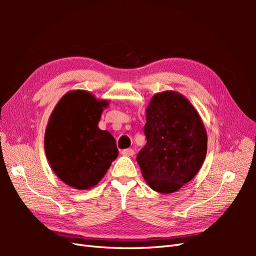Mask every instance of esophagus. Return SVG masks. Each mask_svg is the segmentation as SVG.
Masks as SVG:
<instances>
[{
  "label": "esophagus",
  "mask_w": 256,
  "mask_h": 256,
  "mask_svg": "<svg viewBox=\"0 0 256 256\" xmlns=\"http://www.w3.org/2000/svg\"><path fill=\"white\" fill-rule=\"evenodd\" d=\"M122 154H124V156H127V157H131L134 156V150H131V148H127V150H122Z\"/></svg>",
  "instance_id": "1"
}]
</instances>
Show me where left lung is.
Here are the masks:
<instances>
[{"label":"left lung","instance_id":"8db88e82","mask_svg":"<svg viewBox=\"0 0 256 256\" xmlns=\"http://www.w3.org/2000/svg\"><path fill=\"white\" fill-rule=\"evenodd\" d=\"M147 143L136 161L145 182L160 193H173L189 182L202 166L207 134L189 100L173 90L158 92L146 109Z\"/></svg>","mask_w":256,"mask_h":256}]
</instances>
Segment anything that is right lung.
Segmentation results:
<instances>
[{
  "label": "right lung",
  "instance_id": "right-lung-1",
  "mask_svg": "<svg viewBox=\"0 0 256 256\" xmlns=\"http://www.w3.org/2000/svg\"><path fill=\"white\" fill-rule=\"evenodd\" d=\"M108 104L86 90H72L60 98L49 118L46 156L60 180L74 189L95 187L118 154L113 136L98 128Z\"/></svg>",
  "mask_w": 256,
  "mask_h": 256
}]
</instances>
